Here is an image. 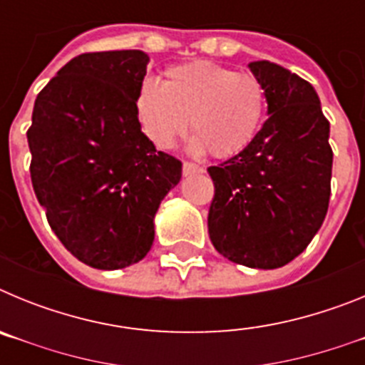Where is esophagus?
<instances>
[{"instance_id":"obj_1","label":"esophagus","mask_w":365,"mask_h":365,"mask_svg":"<svg viewBox=\"0 0 365 365\" xmlns=\"http://www.w3.org/2000/svg\"><path fill=\"white\" fill-rule=\"evenodd\" d=\"M205 170H202V166H199V164H193V163H185L182 164V173L185 175H192V173H202Z\"/></svg>"}]
</instances>
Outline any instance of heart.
Wrapping results in <instances>:
<instances>
[{"label":"heart","instance_id":"1","mask_svg":"<svg viewBox=\"0 0 365 365\" xmlns=\"http://www.w3.org/2000/svg\"><path fill=\"white\" fill-rule=\"evenodd\" d=\"M265 109V87L254 74L202 60L170 67L164 83L146 80L135 98L138 122L155 146H172L190 120L193 150L217 159L250 144Z\"/></svg>","mask_w":365,"mask_h":365}]
</instances>
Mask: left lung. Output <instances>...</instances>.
<instances>
[{
	"mask_svg": "<svg viewBox=\"0 0 365 365\" xmlns=\"http://www.w3.org/2000/svg\"><path fill=\"white\" fill-rule=\"evenodd\" d=\"M269 118L245 150L208 168V234L221 256L279 269L307 248L329 208L333 150L314 87L282 66L252 62Z\"/></svg>",
	"mask_w": 365,
	"mask_h": 365,
	"instance_id": "1",
	"label": "left lung"
}]
</instances>
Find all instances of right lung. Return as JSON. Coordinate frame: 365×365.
<instances>
[{
	"label": "right lung",
	"instance_id": "right-lung-1",
	"mask_svg": "<svg viewBox=\"0 0 365 365\" xmlns=\"http://www.w3.org/2000/svg\"><path fill=\"white\" fill-rule=\"evenodd\" d=\"M148 62L135 49L80 54L32 109V188L58 240L93 269L150 252L155 212L180 180L182 163L155 150L135 111Z\"/></svg>",
	"mask_w": 365,
	"mask_h": 365
}]
</instances>
